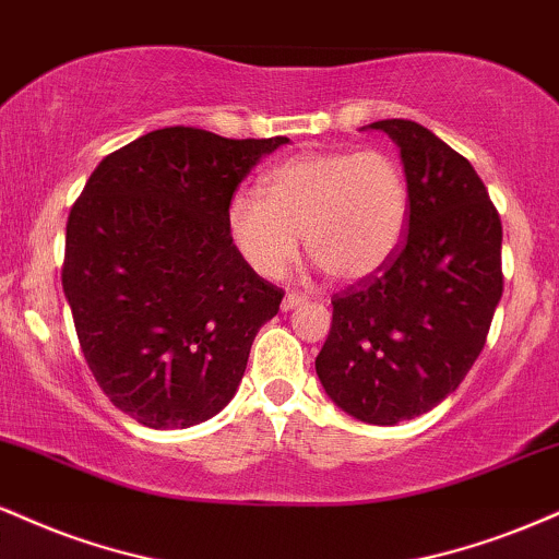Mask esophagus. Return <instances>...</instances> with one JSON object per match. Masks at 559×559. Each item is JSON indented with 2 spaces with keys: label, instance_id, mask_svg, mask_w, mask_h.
<instances>
[{
  "label": "esophagus",
  "instance_id": "obj_1",
  "mask_svg": "<svg viewBox=\"0 0 559 559\" xmlns=\"http://www.w3.org/2000/svg\"><path fill=\"white\" fill-rule=\"evenodd\" d=\"M301 301H305V297H301V294L288 292L286 297H284V301H281V309H284V312H288V309H297Z\"/></svg>",
  "mask_w": 559,
  "mask_h": 559
}]
</instances>
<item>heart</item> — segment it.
<instances>
[{"label": "heart", "mask_w": 559, "mask_h": 559, "mask_svg": "<svg viewBox=\"0 0 559 559\" xmlns=\"http://www.w3.org/2000/svg\"><path fill=\"white\" fill-rule=\"evenodd\" d=\"M408 218V181L390 153H301L241 190L226 211L234 247L262 278H278L299 252L335 281L380 271L399 250Z\"/></svg>", "instance_id": "heart-1"}]
</instances>
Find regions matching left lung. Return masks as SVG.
<instances>
[{
    "label": "left lung",
    "instance_id": "1",
    "mask_svg": "<svg viewBox=\"0 0 559 559\" xmlns=\"http://www.w3.org/2000/svg\"><path fill=\"white\" fill-rule=\"evenodd\" d=\"M408 181V228L380 271L333 294L314 359L341 412L390 427L432 412L481 354L502 297V226L479 174L427 127L382 119Z\"/></svg>",
    "mask_w": 559,
    "mask_h": 559
}]
</instances>
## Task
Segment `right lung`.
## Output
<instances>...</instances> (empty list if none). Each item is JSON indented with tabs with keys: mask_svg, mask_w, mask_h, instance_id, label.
I'll return each instance as SVG.
<instances>
[{
	"mask_svg": "<svg viewBox=\"0 0 559 559\" xmlns=\"http://www.w3.org/2000/svg\"><path fill=\"white\" fill-rule=\"evenodd\" d=\"M288 138L166 127L96 166L67 221L62 286L93 378L153 429L211 419L237 393L284 292L247 265L226 211Z\"/></svg>",
	"mask_w": 559,
	"mask_h": 559,
	"instance_id": "1",
	"label": "right lung"
}]
</instances>
